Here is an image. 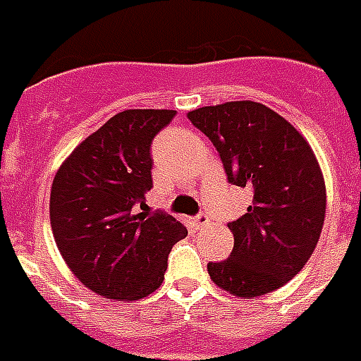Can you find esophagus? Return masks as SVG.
<instances>
[{
	"mask_svg": "<svg viewBox=\"0 0 361 361\" xmlns=\"http://www.w3.org/2000/svg\"><path fill=\"white\" fill-rule=\"evenodd\" d=\"M208 224V216L207 214H199L197 218H195V226L197 228H204Z\"/></svg>",
	"mask_w": 361,
	"mask_h": 361,
	"instance_id": "obj_1",
	"label": "esophagus"
}]
</instances>
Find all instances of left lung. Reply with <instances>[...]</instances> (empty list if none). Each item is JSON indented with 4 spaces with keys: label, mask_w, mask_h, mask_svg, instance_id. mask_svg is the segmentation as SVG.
Wrapping results in <instances>:
<instances>
[{
    "label": "left lung",
    "mask_w": 361,
    "mask_h": 361,
    "mask_svg": "<svg viewBox=\"0 0 361 361\" xmlns=\"http://www.w3.org/2000/svg\"><path fill=\"white\" fill-rule=\"evenodd\" d=\"M212 141L228 180L252 191V204L229 224L233 250L208 264L210 279L239 298L279 289L314 255L325 220V180L316 154L289 120L256 101L189 111Z\"/></svg>",
    "instance_id": "1"
}]
</instances>
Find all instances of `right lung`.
<instances>
[{
    "instance_id": "1",
    "label": "right lung",
    "mask_w": 361,
    "mask_h": 361,
    "mask_svg": "<svg viewBox=\"0 0 361 361\" xmlns=\"http://www.w3.org/2000/svg\"><path fill=\"white\" fill-rule=\"evenodd\" d=\"M176 111L128 109L87 135L53 178L49 218L57 248L84 287L140 300L159 289L168 252L188 235L173 216L147 214L151 143Z\"/></svg>"
}]
</instances>
